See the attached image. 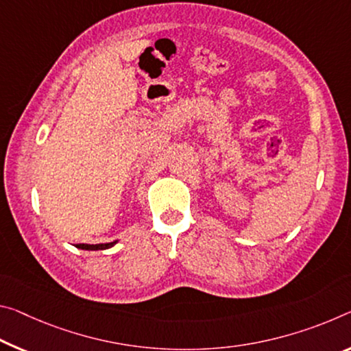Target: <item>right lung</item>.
Listing matches in <instances>:
<instances>
[{"label": "right lung", "mask_w": 351, "mask_h": 351, "mask_svg": "<svg viewBox=\"0 0 351 351\" xmlns=\"http://www.w3.org/2000/svg\"><path fill=\"white\" fill-rule=\"evenodd\" d=\"M117 243L115 242H109V243H97V245H87V243H76V248H81V250H106V248H110L114 247Z\"/></svg>", "instance_id": "add662e5"}]
</instances>
